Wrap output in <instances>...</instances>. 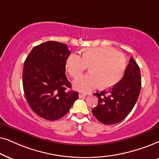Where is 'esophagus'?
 I'll return each instance as SVG.
<instances>
[{"instance_id":"1","label":"esophagus","mask_w":159,"mask_h":159,"mask_svg":"<svg viewBox=\"0 0 159 159\" xmlns=\"http://www.w3.org/2000/svg\"><path fill=\"white\" fill-rule=\"evenodd\" d=\"M86 94H83V93H79V98H84L86 96Z\"/></svg>"}]
</instances>
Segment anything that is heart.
Returning a JSON list of instances; mask_svg holds the SVG:
<instances>
[{
	"label": "heart",
	"instance_id": "1",
	"mask_svg": "<svg viewBox=\"0 0 159 159\" xmlns=\"http://www.w3.org/2000/svg\"><path fill=\"white\" fill-rule=\"evenodd\" d=\"M89 66L90 73L79 76L73 81V87L81 92L88 93L100 86L107 89L120 81L126 67L123 53L107 46L90 48L82 53V57L73 53L65 62V68L71 77L79 75Z\"/></svg>",
	"mask_w": 159,
	"mask_h": 159
}]
</instances>
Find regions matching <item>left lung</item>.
Instances as JSON below:
<instances>
[{"instance_id": "1", "label": "left lung", "mask_w": 159, "mask_h": 159, "mask_svg": "<svg viewBox=\"0 0 159 159\" xmlns=\"http://www.w3.org/2000/svg\"><path fill=\"white\" fill-rule=\"evenodd\" d=\"M140 89V70L132 56L122 79L109 90L94 94L98 97V105L92 110V113L106 125L119 123L132 111Z\"/></svg>"}]
</instances>
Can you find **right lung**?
I'll use <instances>...</instances> for the list:
<instances>
[{
  "instance_id": "obj_1",
  "label": "right lung",
  "mask_w": 159,
  "mask_h": 159,
  "mask_svg": "<svg viewBox=\"0 0 159 159\" xmlns=\"http://www.w3.org/2000/svg\"><path fill=\"white\" fill-rule=\"evenodd\" d=\"M70 54L66 44L47 41L35 46L25 61V97L35 113L46 120L63 117L78 98V92L65 91L71 88L65 75V62Z\"/></svg>"
}]
</instances>
